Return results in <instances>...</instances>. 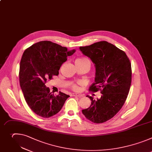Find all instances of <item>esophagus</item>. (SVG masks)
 <instances>
[{
	"mask_svg": "<svg viewBox=\"0 0 152 152\" xmlns=\"http://www.w3.org/2000/svg\"><path fill=\"white\" fill-rule=\"evenodd\" d=\"M72 96H77V97H78V98H81V97L83 96L82 95L79 94H73Z\"/></svg>",
	"mask_w": 152,
	"mask_h": 152,
	"instance_id": "1",
	"label": "esophagus"
}]
</instances>
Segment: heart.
<instances>
[{
	"instance_id": "obj_1",
	"label": "heart",
	"mask_w": 152,
	"mask_h": 152,
	"mask_svg": "<svg viewBox=\"0 0 152 152\" xmlns=\"http://www.w3.org/2000/svg\"><path fill=\"white\" fill-rule=\"evenodd\" d=\"M77 61H78V62H82V63H84V64H87L89 66L90 65V60L87 58H86V57H82V58H78L77 59ZM72 88L75 90H77L78 89V86L75 84H73L72 85Z\"/></svg>"
}]
</instances>
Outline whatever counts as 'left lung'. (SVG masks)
Wrapping results in <instances>:
<instances>
[{
	"label": "left lung",
	"instance_id": "obj_1",
	"mask_svg": "<svg viewBox=\"0 0 152 152\" xmlns=\"http://www.w3.org/2000/svg\"><path fill=\"white\" fill-rule=\"evenodd\" d=\"M80 50L96 68L95 83L88 90L92 92L101 90L102 94L97 100L87 96L92 102L82 113L95 124L105 122L120 111L128 97L132 80L130 60L124 51L107 41L80 47Z\"/></svg>",
	"mask_w": 152,
	"mask_h": 152
}]
</instances>
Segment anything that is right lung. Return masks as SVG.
Here are the masks:
<instances>
[{
    "label": "right lung",
    "mask_w": 152,
    "mask_h": 152,
    "mask_svg": "<svg viewBox=\"0 0 152 152\" xmlns=\"http://www.w3.org/2000/svg\"><path fill=\"white\" fill-rule=\"evenodd\" d=\"M75 50L48 41H40L27 48L22 56L19 71L20 85L24 99L35 114L44 118L58 113L69 95L59 92L57 96L50 92L45 83L58 75L60 66Z\"/></svg>",
    "instance_id": "right-lung-1"
}]
</instances>
